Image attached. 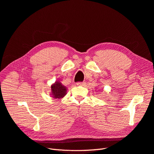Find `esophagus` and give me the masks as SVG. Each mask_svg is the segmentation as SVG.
<instances>
[{"label": "esophagus", "instance_id": "34e87169", "mask_svg": "<svg viewBox=\"0 0 154 154\" xmlns=\"http://www.w3.org/2000/svg\"><path fill=\"white\" fill-rule=\"evenodd\" d=\"M85 82H77V85H85Z\"/></svg>", "mask_w": 154, "mask_h": 154}]
</instances>
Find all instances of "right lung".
I'll return each instance as SVG.
<instances>
[{
	"instance_id": "obj_1",
	"label": "right lung",
	"mask_w": 154,
	"mask_h": 154,
	"mask_svg": "<svg viewBox=\"0 0 154 154\" xmlns=\"http://www.w3.org/2000/svg\"><path fill=\"white\" fill-rule=\"evenodd\" d=\"M67 92V89L60 81H56L51 85L50 95L53 98L62 99Z\"/></svg>"
}]
</instances>
